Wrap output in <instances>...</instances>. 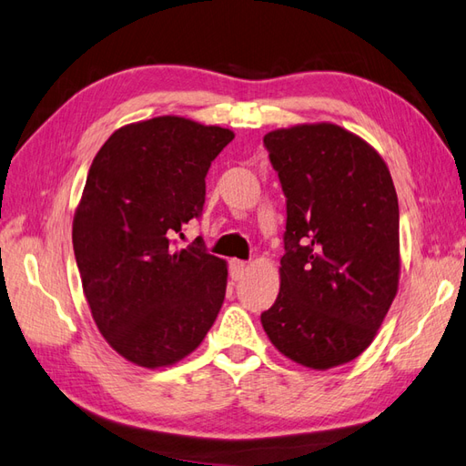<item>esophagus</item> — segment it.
<instances>
[{"label":"esophagus","instance_id":"1","mask_svg":"<svg viewBox=\"0 0 466 466\" xmlns=\"http://www.w3.org/2000/svg\"><path fill=\"white\" fill-rule=\"evenodd\" d=\"M246 269H248V264L242 262V259H230V278L234 282H238V279H242L246 276Z\"/></svg>","mask_w":466,"mask_h":466}]
</instances>
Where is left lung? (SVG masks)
I'll use <instances>...</instances> for the list:
<instances>
[{
  "label": "left lung",
  "instance_id": "obj_1",
  "mask_svg": "<svg viewBox=\"0 0 466 466\" xmlns=\"http://www.w3.org/2000/svg\"><path fill=\"white\" fill-rule=\"evenodd\" d=\"M286 197L279 294L259 319L269 341L311 370L355 360L399 284V204L375 150L338 125L264 137Z\"/></svg>",
  "mask_w": 466,
  "mask_h": 466
}]
</instances>
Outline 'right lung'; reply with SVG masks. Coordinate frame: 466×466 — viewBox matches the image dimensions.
I'll return each mask as SVG.
<instances>
[{"mask_svg": "<svg viewBox=\"0 0 466 466\" xmlns=\"http://www.w3.org/2000/svg\"><path fill=\"white\" fill-rule=\"evenodd\" d=\"M234 138L220 127L157 116L118 128L96 153L73 220L85 298L103 338L140 367L198 348L226 294V262L202 240L177 250L200 218L212 160Z\"/></svg>", "mask_w": 466, "mask_h": 466, "instance_id": "obj_1", "label": "right lung"}]
</instances>
